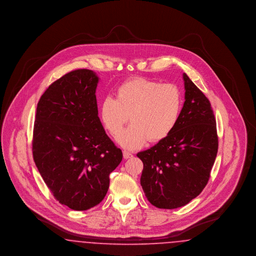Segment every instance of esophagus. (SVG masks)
<instances>
[{
  "mask_svg": "<svg viewBox=\"0 0 256 256\" xmlns=\"http://www.w3.org/2000/svg\"><path fill=\"white\" fill-rule=\"evenodd\" d=\"M122 156H124V159L132 158L134 156L130 152H128V150H124V152H122Z\"/></svg>",
  "mask_w": 256,
  "mask_h": 256,
  "instance_id": "34e87169",
  "label": "esophagus"
}]
</instances>
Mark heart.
I'll list each match as a JSON object with an SVG mask.
<instances>
[{
  "label": "heart",
  "instance_id": "1",
  "mask_svg": "<svg viewBox=\"0 0 256 256\" xmlns=\"http://www.w3.org/2000/svg\"><path fill=\"white\" fill-rule=\"evenodd\" d=\"M182 97L174 84L135 78L124 82L116 98L106 97L100 104V120L112 136L122 132L128 120L132 124L118 137L126 148H137L146 141L158 142L167 137L178 122Z\"/></svg>",
  "mask_w": 256,
  "mask_h": 256
}]
</instances>
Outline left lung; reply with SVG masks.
<instances>
[{"label":"left lung","mask_w":256,"mask_h":256,"mask_svg":"<svg viewBox=\"0 0 256 256\" xmlns=\"http://www.w3.org/2000/svg\"><path fill=\"white\" fill-rule=\"evenodd\" d=\"M185 102L167 137L137 156L144 168L141 186L148 200L162 209L189 204L206 187L218 152L216 120L209 100L183 74Z\"/></svg>","instance_id":"obj_1"}]
</instances>
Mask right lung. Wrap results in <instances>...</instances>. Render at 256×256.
Masks as SVG:
<instances>
[{"label":"right lung","mask_w":256,"mask_h":256,"mask_svg":"<svg viewBox=\"0 0 256 256\" xmlns=\"http://www.w3.org/2000/svg\"><path fill=\"white\" fill-rule=\"evenodd\" d=\"M98 78L88 69L64 74L37 104L32 154L50 191L61 204L84 211L98 204L122 150L98 116Z\"/></svg>","instance_id":"obj_1"}]
</instances>
